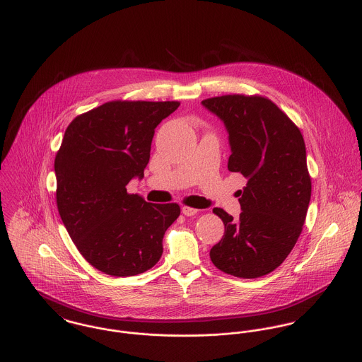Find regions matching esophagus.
<instances>
[{"instance_id":"1","label":"esophagus","mask_w":362,"mask_h":362,"mask_svg":"<svg viewBox=\"0 0 362 362\" xmlns=\"http://www.w3.org/2000/svg\"><path fill=\"white\" fill-rule=\"evenodd\" d=\"M197 209H193V207H183L182 209V213L186 216V217H192V216H196L197 214Z\"/></svg>"}]
</instances>
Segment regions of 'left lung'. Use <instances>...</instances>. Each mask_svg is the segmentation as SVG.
I'll return each mask as SVG.
<instances>
[{
    "label": "left lung",
    "mask_w": 362,
    "mask_h": 362,
    "mask_svg": "<svg viewBox=\"0 0 362 362\" xmlns=\"http://www.w3.org/2000/svg\"><path fill=\"white\" fill-rule=\"evenodd\" d=\"M229 134L228 169L247 179L238 192L242 213L233 219L222 209L225 232L210 250L214 266L239 279L276 270L295 246L308 213L312 183L299 129L270 99L223 95L204 99Z\"/></svg>",
    "instance_id": "1"
}]
</instances>
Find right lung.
Instances as JSON below:
<instances>
[{"label": "right lung", "mask_w": 362, "mask_h": 362, "mask_svg": "<svg viewBox=\"0 0 362 362\" xmlns=\"http://www.w3.org/2000/svg\"><path fill=\"white\" fill-rule=\"evenodd\" d=\"M179 105L112 100L76 116L64 133L54 160L57 209L79 253L105 274L130 277L153 267L180 216L176 203H146L126 189L144 177L155 127Z\"/></svg>", "instance_id": "obj_1"}]
</instances>
